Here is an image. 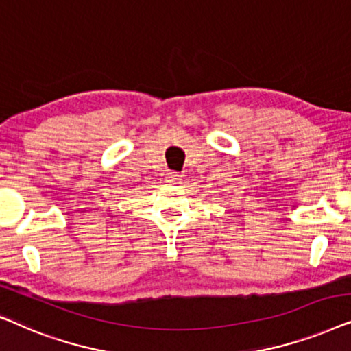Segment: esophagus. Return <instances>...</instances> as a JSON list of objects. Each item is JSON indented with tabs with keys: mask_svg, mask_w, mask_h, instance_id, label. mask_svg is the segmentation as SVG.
I'll return each mask as SVG.
<instances>
[{
	"mask_svg": "<svg viewBox=\"0 0 351 351\" xmlns=\"http://www.w3.org/2000/svg\"><path fill=\"white\" fill-rule=\"evenodd\" d=\"M165 178H167L168 183H178V181L181 180V175H180V173H176V171H168L165 175Z\"/></svg>",
	"mask_w": 351,
	"mask_h": 351,
	"instance_id": "34e87169",
	"label": "esophagus"
}]
</instances>
